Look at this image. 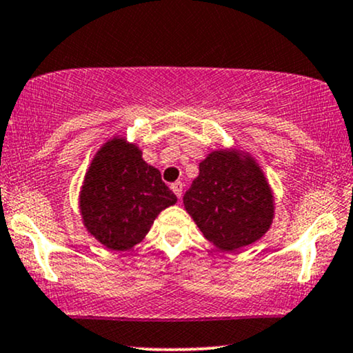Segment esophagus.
Returning <instances> with one entry per match:
<instances>
[{
    "mask_svg": "<svg viewBox=\"0 0 353 353\" xmlns=\"http://www.w3.org/2000/svg\"><path fill=\"white\" fill-rule=\"evenodd\" d=\"M182 187H184V185H182L181 181H176L174 184H171V190L177 195V199H181V196H182Z\"/></svg>",
    "mask_w": 353,
    "mask_h": 353,
    "instance_id": "esophagus-1",
    "label": "esophagus"
}]
</instances>
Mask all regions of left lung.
<instances>
[{
	"label": "left lung",
	"instance_id": "1",
	"mask_svg": "<svg viewBox=\"0 0 353 353\" xmlns=\"http://www.w3.org/2000/svg\"><path fill=\"white\" fill-rule=\"evenodd\" d=\"M182 201L203 236L228 252L265 236L276 210L274 194L261 166L239 147L206 154Z\"/></svg>",
	"mask_w": 353,
	"mask_h": 353
}]
</instances>
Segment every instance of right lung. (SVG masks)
Instances as JSON below:
<instances>
[{
	"label": "right lung",
	"instance_id": "1",
	"mask_svg": "<svg viewBox=\"0 0 353 353\" xmlns=\"http://www.w3.org/2000/svg\"><path fill=\"white\" fill-rule=\"evenodd\" d=\"M177 196L161 174L125 137L108 139L93 154L79 192V213L90 236L112 252H125L147 236Z\"/></svg>",
	"mask_w": 353,
	"mask_h": 353
}]
</instances>
